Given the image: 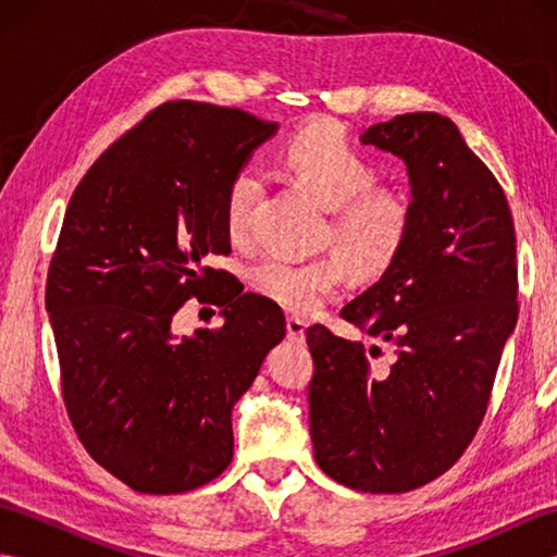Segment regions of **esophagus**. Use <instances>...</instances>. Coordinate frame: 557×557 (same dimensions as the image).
Listing matches in <instances>:
<instances>
[{
  "label": "esophagus",
  "mask_w": 557,
  "mask_h": 557,
  "mask_svg": "<svg viewBox=\"0 0 557 557\" xmlns=\"http://www.w3.org/2000/svg\"><path fill=\"white\" fill-rule=\"evenodd\" d=\"M306 333V321H301V318L297 315H289L287 318V335L289 339H301Z\"/></svg>",
  "instance_id": "1"
}]
</instances>
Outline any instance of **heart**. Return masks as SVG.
Listing matches in <instances>:
<instances>
[{
	"label": "heart",
	"instance_id": "b5f03b06",
	"mask_svg": "<svg viewBox=\"0 0 557 557\" xmlns=\"http://www.w3.org/2000/svg\"><path fill=\"white\" fill-rule=\"evenodd\" d=\"M277 164L327 208L321 242L335 244L342 256L260 260L251 270V285L260 297L292 313L309 315L345 282L347 265L361 280H375L393 268L409 236V208L393 188L373 186V162L337 124L318 122L297 128L282 144ZM260 188L263 182L258 172L248 168L234 172L224 188V230L234 244L248 239Z\"/></svg>",
	"mask_w": 557,
	"mask_h": 557
}]
</instances>
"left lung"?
Wrapping results in <instances>:
<instances>
[{"label": "left lung", "mask_w": 557, "mask_h": 557, "mask_svg": "<svg viewBox=\"0 0 557 557\" xmlns=\"http://www.w3.org/2000/svg\"><path fill=\"white\" fill-rule=\"evenodd\" d=\"M363 144L407 162L409 236L381 282L342 318L387 342L306 330L315 461L361 493H407L443 476L486 417L503 347L517 323V239L503 186L453 120L409 112Z\"/></svg>", "instance_id": "left-lung-1"}]
</instances>
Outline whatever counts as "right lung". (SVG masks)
Wrapping results in <instances>:
<instances>
[{"label":"right lung","instance_id":"add662e5","mask_svg":"<svg viewBox=\"0 0 557 557\" xmlns=\"http://www.w3.org/2000/svg\"><path fill=\"white\" fill-rule=\"evenodd\" d=\"M275 128L236 108L162 102L69 200L45 289L64 407L88 455L138 493H186L230 467L232 407L287 335L275 301L220 293L234 275L210 265L232 253L224 188ZM194 296L225 321L180 341L171 318Z\"/></svg>","mask_w":557,"mask_h":557}]
</instances>
